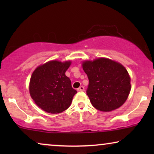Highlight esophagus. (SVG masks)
<instances>
[{
  "mask_svg": "<svg viewBox=\"0 0 154 154\" xmlns=\"http://www.w3.org/2000/svg\"><path fill=\"white\" fill-rule=\"evenodd\" d=\"M84 90H85V88H84L83 86H81V87H79L77 89V91H79V92H83V91H84Z\"/></svg>",
  "mask_w": 154,
  "mask_h": 154,
  "instance_id": "1",
  "label": "esophagus"
}]
</instances>
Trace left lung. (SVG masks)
Wrapping results in <instances>:
<instances>
[{"mask_svg":"<svg viewBox=\"0 0 154 154\" xmlns=\"http://www.w3.org/2000/svg\"><path fill=\"white\" fill-rule=\"evenodd\" d=\"M89 80L86 93L94 108L111 111L122 106L129 95L130 78L123 65L109 59L100 58L83 63Z\"/></svg>","mask_w":154,"mask_h":154,"instance_id":"left-lung-1","label":"left lung"}]
</instances>
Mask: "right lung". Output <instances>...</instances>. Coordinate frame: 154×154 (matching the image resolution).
I'll list each match as a JSON object with an SVG mask.
<instances>
[{
  "label": "right lung",
  "mask_w": 154,
  "mask_h": 154,
  "mask_svg": "<svg viewBox=\"0 0 154 154\" xmlns=\"http://www.w3.org/2000/svg\"><path fill=\"white\" fill-rule=\"evenodd\" d=\"M71 62L50 61L33 71L29 92L35 104L43 111L58 113L68 109L77 91L65 75Z\"/></svg>",
  "instance_id": "obj_1"
}]
</instances>
